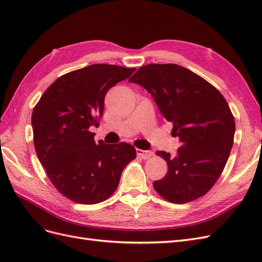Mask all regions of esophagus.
Segmentation results:
<instances>
[{"instance_id":"esophagus-1","label":"esophagus","mask_w":262,"mask_h":262,"mask_svg":"<svg viewBox=\"0 0 262 262\" xmlns=\"http://www.w3.org/2000/svg\"><path fill=\"white\" fill-rule=\"evenodd\" d=\"M137 154L140 157L143 158V160H148V158L153 156L152 150H144V149H140V148H137Z\"/></svg>"}]
</instances>
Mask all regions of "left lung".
<instances>
[{"mask_svg": "<svg viewBox=\"0 0 262 262\" xmlns=\"http://www.w3.org/2000/svg\"><path fill=\"white\" fill-rule=\"evenodd\" d=\"M152 95L178 137L177 155L157 150L168 172L153 182L161 196L187 203L207 193L223 171L233 146L235 120L227 101L215 87L178 64L141 67L130 80Z\"/></svg>", "mask_w": 262, "mask_h": 262, "instance_id": "left-lung-1", "label": "left lung"}]
</instances>
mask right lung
<instances>
[{
	"mask_svg": "<svg viewBox=\"0 0 262 262\" xmlns=\"http://www.w3.org/2000/svg\"><path fill=\"white\" fill-rule=\"evenodd\" d=\"M136 69L92 64L57 78L31 116L37 156L52 185L68 199L95 204L112 195L123 168L137 156L128 143H95L107 92Z\"/></svg>",
	"mask_w": 262,
	"mask_h": 262,
	"instance_id": "add662e5",
	"label": "right lung"
}]
</instances>
